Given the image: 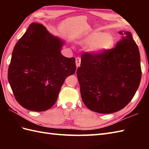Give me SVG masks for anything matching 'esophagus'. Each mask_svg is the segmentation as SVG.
I'll return each mask as SVG.
<instances>
[{
    "label": "esophagus",
    "instance_id": "34e87169",
    "mask_svg": "<svg viewBox=\"0 0 149 149\" xmlns=\"http://www.w3.org/2000/svg\"><path fill=\"white\" fill-rule=\"evenodd\" d=\"M75 64H76L77 68H78L79 66L81 65V58H76L75 59Z\"/></svg>",
    "mask_w": 149,
    "mask_h": 149
}]
</instances>
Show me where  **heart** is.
Masks as SVG:
<instances>
[{"instance_id":"obj_1","label":"heart","mask_w":149,"mask_h":149,"mask_svg":"<svg viewBox=\"0 0 149 149\" xmlns=\"http://www.w3.org/2000/svg\"><path fill=\"white\" fill-rule=\"evenodd\" d=\"M81 42L89 47L91 53L100 55L111 50L115 45V40L112 34L95 30L82 38Z\"/></svg>"}]
</instances>
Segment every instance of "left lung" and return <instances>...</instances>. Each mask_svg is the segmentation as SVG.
<instances>
[{
  "mask_svg": "<svg viewBox=\"0 0 149 149\" xmlns=\"http://www.w3.org/2000/svg\"><path fill=\"white\" fill-rule=\"evenodd\" d=\"M115 48L100 55L84 53L77 70L82 99L99 113L122 109L132 100L141 79L140 54L129 31H120Z\"/></svg>",
  "mask_w": 149,
  "mask_h": 149,
  "instance_id": "8db88e82",
  "label": "left lung"
}]
</instances>
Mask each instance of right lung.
I'll use <instances>...</instances> for the list:
<instances>
[{
    "instance_id": "add662e5",
    "label": "right lung",
    "mask_w": 149,
    "mask_h": 149,
    "mask_svg": "<svg viewBox=\"0 0 149 149\" xmlns=\"http://www.w3.org/2000/svg\"><path fill=\"white\" fill-rule=\"evenodd\" d=\"M65 43L43 25L33 22L16 43L8 77L16 100L24 108L49 109L65 79L75 73V59L61 52Z\"/></svg>"
}]
</instances>
